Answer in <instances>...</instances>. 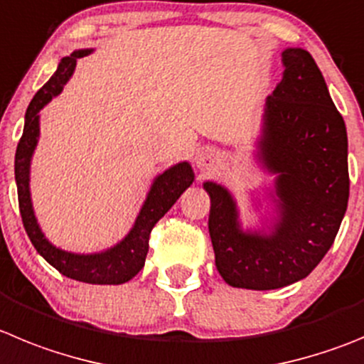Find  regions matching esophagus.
I'll return each instance as SVG.
<instances>
[{
	"mask_svg": "<svg viewBox=\"0 0 364 364\" xmlns=\"http://www.w3.org/2000/svg\"><path fill=\"white\" fill-rule=\"evenodd\" d=\"M215 160V155H213L211 149H200L195 156V162L200 169H209Z\"/></svg>",
	"mask_w": 364,
	"mask_h": 364,
	"instance_id": "obj_1",
	"label": "esophagus"
}]
</instances>
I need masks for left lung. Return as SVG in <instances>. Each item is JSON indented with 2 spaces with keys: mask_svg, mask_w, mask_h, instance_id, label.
I'll list each match as a JSON object with an SVG mask.
<instances>
[{
  "mask_svg": "<svg viewBox=\"0 0 364 364\" xmlns=\"http://www.w3.org/2000/svg\"><path fill=\"white\" fill-rule=\"evenodd\" d=\"M282 81L267 97L262 160L278 173L282 218L271 236L240 231L222 186L205 182L209 235L225 283L271 291L303 279L334 243L348 205V139L321 70L306 50L283 52Z\"/></svg>",
  "mask_w": 364,
  "mask_h": 364,
  "instance_id": "1",
  "label": "left lung"
}]
</instances>
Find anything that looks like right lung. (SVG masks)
<instances>
[{"label":"right lung","mask_w":364,"mask_h":364,"mask_svg":"<svg viewBox=\"0 0 364 364\" xmlns=\"http://www.w3.org/2000/svg\"><path fill=\"white\" fill-rule=\"evenodd\" d=\"M88 52L90 50H79L68 58H63L50 81L30 101L25 115V128H23V135L16 149L14 171L16 184H18V202L23 225H25L30 242L50 265L55 267L61 274L77 279V282L119 285L132 279L144 267L151 229L171 209L178 196L193 184L195 175H193L191 166L188 162H182L156 176L129 235L109 251L99 252V255H72V252L59 251L52 243H48L36 222L28 193L30 156L34 153L39 136V109L61 92L65 82L73 73L77 59Z\"/></svg>","instance_id":"1"}]
</instances>
